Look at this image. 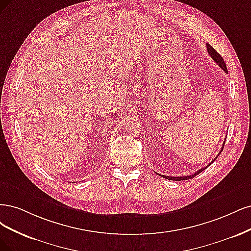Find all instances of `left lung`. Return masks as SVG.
I'll return each mask as SVG.
<instances>
[{"label": "left lung", "instance_id": "obj_1", "mask_svg": "<svg viewBox=\"0 0 251 251\" xmlns=\"http://www.w3.org/2000/svg\"><path fill=\"white\" fill-rule=\"evenodd\" d=\"M206 49H207V53L209 54V56H211V57L213 58V60L218 64V66H219L224 72H226L227 73V68H226V64H225V62H224V60H223V58L221 57V55L218 53L214 48L211 46V45H208V44H206ZM224 144H225V142H224ZM224 144H223V147H224ZM223 147H222V149H221V151L223 150ZM221 151H220V153H221ZM217 158V157H216ZM215 158V159H216ZM214 159V160H215ZM213 160V161H214ZM212 161V163H213ZM209 166V165H208ZM208 166H206V167H204V168H202V169H200V170H198L197 172H195L194 174H192V175H189V176H177V177H172V176H166V175H160V176H163L164 178H167V179H170V180H176V181H179V180H187V179H192V178H194V177H195L196 175H198L199 173H201L202 171H203V170H205ZM159 175V174H158Z\"/></svg>", "mask_w": 251, "mask_h": 251}]
</instances>
